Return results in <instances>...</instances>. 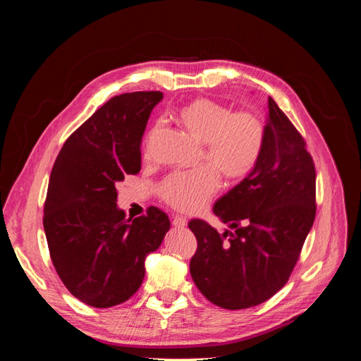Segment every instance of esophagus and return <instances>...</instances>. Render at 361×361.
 Returning <instances> with one entry per match:
<instances>
[{
  "label": "esophagus",
  "instance_id": "1",
  "mask_svg": "<svg viewBox=\"0 0 361 361\" xmlns=\"http://www.w3.org/2000/svg\"><path fill=\"white\" fill-rule=\"evenodd\" d=\"M173 226L174 227H176V228H183V227H187V220H185V218L183 216H174L173 218Z\"/></svg>",
  "mask_w": 361,
  "mask_h": 361
}]
</instances>
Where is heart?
Segmentation results:
<instances>
[{
  "label": "heart",
  "mask_w": 361,
  "mask_h": 361,
  "mask_svg": "<svg viewBox=\"0 0 361 361\" xmlns=\"http://www.w3.org/2000/svg\"><path fill=\"white\" fill-rule=\"evenodd\" d=\"M176 120L202 145L200 158L211 166L171 173L158 191L174 209L195 212L220 188L215 169L227 180H239L256 167L265 146V123L256 113H235L232 108L203 97L180 106ZM154 130L147 134V140Z\"/></svg>",
  "instance_id": "obj_1"
}]
</instances>
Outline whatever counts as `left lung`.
I'll return each instance as SVG.
<instances>
[{"mask_svg":"<svg viewBox=\"0 0 361 361\" xmlns=\"http://www.w3.org/2000/svg\"><path fill=\"white\" fill-rule=\"evenodd\" d=\"M265 146L256 167L214 204L224 233L203 220L190 272L218 307L248 309L269 300L290 277L314 221L316 171L305 141L268 99Z\"/></svg>","mask_w":361,"mask_h":361,"instance_id":"1","label":"left lung"}]
</instances>
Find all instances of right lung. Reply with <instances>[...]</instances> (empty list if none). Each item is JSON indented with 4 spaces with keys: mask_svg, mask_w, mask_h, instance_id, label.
Listing matches in <instances>:
<instances>
[{
    "mask_svg": "<svg viewBox=\"0 0 361 361\" xmlns=\"http://www.w3.org/2000/svg\"><path fill=\"white\" fill-rule=\"evenodd\" d=\"M161 92L114 96L63 145L51 171L43 227L52 264L75 298L97 309L129 300L145 260L170 228L158 207L126 218L116 183L141 170L140 145Z\"/></svg>",
    "mask_w": 361,
    "mask_h": 361,
    "instance_id": "1",
    "label": "right lung"
}]
</instances>
